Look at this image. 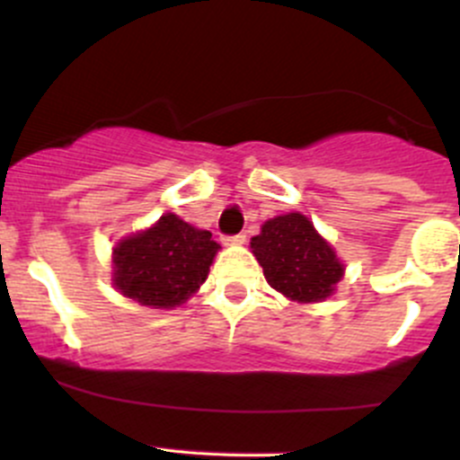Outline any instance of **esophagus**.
I'll list each match as a JSON object with an SVG mask.
<instances>
[{
	"label": "esophagus",
	"mask_w": 460,
	"mask_h": 460,
	"mask_svg": "<svg viewBox=\"0 0 460 460\" xmlns=\"http://www.w3.org/2000/svg\"><path fill=\"white\" fill-rule=\"evenodd\" d=\"M222 243H225V244H244V243H247V235H244V234L225 235V238H222Z\"/></svg>",
	"instance_id": "esophagus-1"
}]
</instances>
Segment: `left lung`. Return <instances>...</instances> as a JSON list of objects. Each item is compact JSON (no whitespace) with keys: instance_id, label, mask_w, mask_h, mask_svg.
Listing matches in <instances>:
<instances>
[{"instance_id":"obj_1","label":"left lung","mask_w":460,"mask_h":460,"mask_svg":"<svg viewBox=\"0 0 460 460\" xmlns=\"http://www.w3.org/2000/svg\"><path fill=\"white\" fill-rule=\"evenodd\" d=\"M252 252L269 285L289 300L320 303L333 294L345 267L332 244L303 213H287L262 225Z\"/></svg>"}]
</instances>
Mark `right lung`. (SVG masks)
Returning <instances> with one entry per match:
<instances>
[{"mask_svg": "<svg viewBox=\"0 0 460 460\" xmlns=\"http://www.w3.org/2000/svg\"><path fill=\"white\" fill-rule=\"evenodd\" d=\"M220 244L173 213L113 249V285L144 307L173 309L191 298L208 276Z\"/></svg>", "mask_w": 460, "mask_h": 460, "instance_id": "obj_1", "label": "right lung"}]
</instances>
